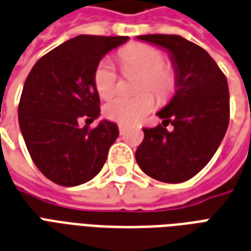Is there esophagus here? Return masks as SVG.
<instances>
[{"label": "esophagus", "mask_w": 251, "mask_h": 251, "mask_svg": "<svg viewBox=\"0 0 251 251\" xmlns=\"http://www.w3.org/2000/svg\"><path fill=\"white\" fill-rule=\"evenodd\" d=\"M119 132H120V135L126 133V127H124L123 124H119Z\"/></svg>", "instance_id": "obj_1"}]
</instances>
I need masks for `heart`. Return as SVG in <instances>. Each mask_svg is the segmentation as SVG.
<instances>
[{"label": "heart", "mask_w": 251, "mask_h": 251, "mask_svg": "<svg viewBox=\"0 0 251 251\" xmlns=\"http://www.w3.org/2000/svg\"><path fill=\"white\" fill-rule=\"evenodd\" d=\"M119 58L124 71L142 73L138 81V96L116 95L104 105V115L116 123H139L155 107L152 92L159 100L166 101L171 98L178 85V76L171 65H167L164 54L159 49L148 45H129L120 50ZM93 83L101 98H109L116 91L118 73L112 63L104 58L98 64L93 75Z\"/></svg>", "instance_id": "1"}]
</instances>
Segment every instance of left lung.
Masks as SVG:
<instances>
[{
	"mask_svg": "<svg viewBox=\"0 0 251 251\" xmlns=\"http://www.w3.org/2000/svg\"><path fill=\"white\" fill-rule=\"evenodd\" d=\"M136 38L167 50L178 85L170 103L156 113L162 124L143 128L144 139L135 158L148 176L180 183L210 162L226 133L230 118L227 80L204 49L182 36ZM168 124L174 126L171 133L165 128Z\"/></svg>",
	"mask_w": 251,
	"mask_h": 251,
	"instance_id": "1",
	"label": "left lung"
}]
</instances>
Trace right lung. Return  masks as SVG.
Segmentation results:
<instances>
[{
	"instance_id": "obj_1",
	"label": "right lung",
	"mask_w": 251,
	"mask_h": 251,
	"mask_svg": "<svg viewBox=\"0 0 251 251\" xmlns=\"http://www.w3.org/2000/svg\"><path fill=\"white\" fill-rule=\"evenodd\" d=\"M127 36L81 34L54 48L34 64L24 84L18 123L33 162L60 186L73 187L93 179L103 168L118 126L101 120L80 127L78 119L100 116L95 69Z\"/></svg>"
}]
</instances>
